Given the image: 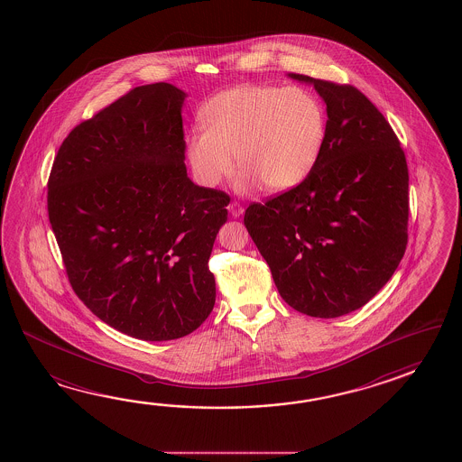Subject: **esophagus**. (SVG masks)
<instances>
[{"label":"esophagus","mask_w":462,"mask_h":462,"mask_svg":"<svg viewBox=\"0 0 462 462\" xmlns=\"http://www.w3.org/2000/svg\"><path fill=\"white\" fill-rule=\"evenodd\" d=\"M227 211L231 213V217H239L241 215H243V213H245V208L241 207L237 201H233V203H229Z\"/></svg>","instance_id":"34e87169"}]
</instances>
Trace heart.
<instances>
[{"label":"heart","mask_w":462,"mask_h":462,"mask_svg":"<svg viewBox=\"0 0 462 462\" xmlns=\"http://www.w3.org/2000/svg\"><path fill=\"white\" fill-rule=\"evenodd\" d=\"M201 125L187 140V157L198 181L215 188L243 168L241 191L261 187L282 193L312 173L324 150L322 104L299 88L245 84L219 92L201 110Z\"/></svg>","instance_id":"obj_1"}]
</instances>
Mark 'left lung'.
Listing matches in <instances>:
<instances>
[{
    "mask_svg": "<svg viewBox=\"0 0 462 462\" xmlns=\"http://www.w3.org/2000/svg\"><path fill=\"white\" fill-rule=\"evenodd\" d=\"M327 106V137L299 187L245 209V225L287 304L334 319L383 287L408 245V165L383 114L354 86L289 74Z\"/></svg>",
    "mask_w": 462,
    "mask_h": 462,
    "instance_id": "obj_1",
    "label": "left lung"
}]
</instances>
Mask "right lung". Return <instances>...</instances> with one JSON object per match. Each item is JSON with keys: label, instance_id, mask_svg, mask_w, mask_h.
Masks as SVG:
<instances>
[{"label": "right lung", "instance_id": "add662e5", "mask_svg": "<svg viewBox=\"0 0 462 462\" xmlns=\"http://www.w3.org/2000/svg\"><path fill=\"white\" fill-rule=\"evenodd\" d=\"M185 98L167 82L132 88L72 128L48 181L74 292L102 322L147 342L191 334L217 300L208 261L229 197L188 178Z\"/></svg>", "mask_w": 462, "mask_h": 462}]
</instances>
